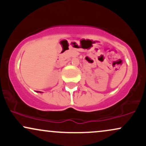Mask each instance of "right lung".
Wrapping results in <instances>:
<instances>
[{
    "label": "right lung",
    "mask_w": 146,
    "mask_h": 146,
    "mask_svg": "<svg viewBox=\"0 0 146 146\" xmlns=\"http://www.w3.org/2000/svg\"><path fill=\"white\" fill-rule=\"evenodd\" d=\"M39 92H40V91H39ZM40 93H41V92H40Z\"/></svg>",
    "instance_id": "obj_1"
}]
</instances>
